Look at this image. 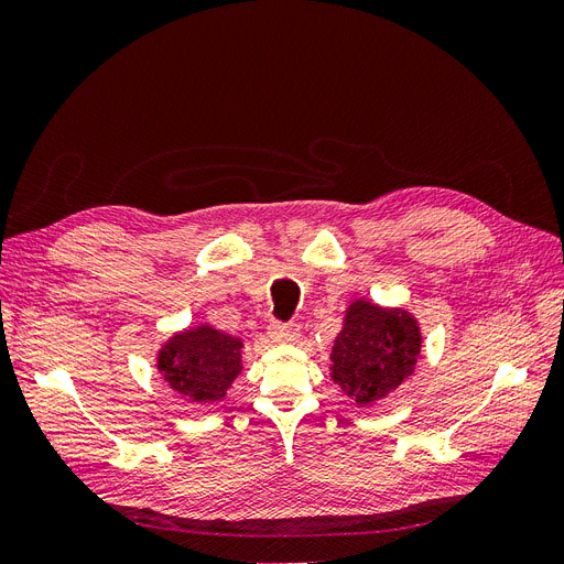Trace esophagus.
Returning <instances> with one entry per match:
<instances>
[{
	"label": "esophagus",
	"instance_id": "34e87169",
	"mask_svg": "<svg viewBox=\"0 0 564 564\" xmlns=\"http://www.w3.org/2000/svg\"><path fill=\"white\" fill-rule=\"evenodd\" d=\"M268 334L278 340V344H292V340L299 338V324L294 322H280V319H272Z\"/></svg>",
	"mask_w": 564,
	"mask_h": 564
}]
</instances>
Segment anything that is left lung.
<instances>
[{
  "label": "left lung",
  "mask_w": 564,
  "mask_h": 564,
  "mask_svg": "<svg viewBox=\"0 0 564 564\" xmlns=\"http://www.w3.org/2000/svg\"><path fill=\"white\" fill-rule=\"evenodd\" d=\"M419 350L421 334L412 315L355 301L332 350V379L367 406L390 395L414 371Z\"/></svg>",
  "instance_id": "1"
}]
</instances>
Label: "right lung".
<instances>
[{
    "mask_svg": "<svg viewBox=\"0 0 564 564\" xmlns=\"http://www.w3.org/2000/svg\"><path fill=\"white\" fill-rule=\"evenodd\" d=\"M237 338L212 327H197L174 336L160 352V371L181 395L195 402L226 398V390L240 373Z\"/></svg>",
    "mask_w": 564,
    "mask_h": 564,
    "instance_id": "1",
    "label": "right lung"
}]
</instances>
